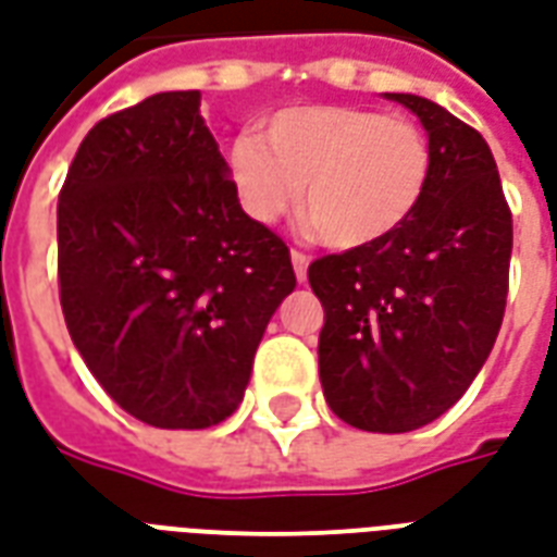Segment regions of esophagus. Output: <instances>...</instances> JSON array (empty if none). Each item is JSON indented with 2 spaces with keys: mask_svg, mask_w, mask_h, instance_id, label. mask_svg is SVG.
I'll return each instance as SVG.
<instances>
[{
  "mask_svg": "<svg viewBox=\"0 0 557 557\" xmlns=\"http://www.w3.org/2000/svg\"><path fill=\"white\" fill-rule=\"evenodd\" d=\"M292 265H295V277H298V283H307L310 257H307V253H300V250H292Z\"/></svg>",
  "mask_w": 557,
  "mask_h": 557,
  "instance_id": "34e87169",
  "label": "esophagus"
}]
</instances>
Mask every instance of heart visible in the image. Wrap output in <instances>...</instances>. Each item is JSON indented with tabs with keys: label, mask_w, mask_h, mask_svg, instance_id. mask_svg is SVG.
Here are the masks:
<instances>
[{
	"label": "heart",
	"mask_w": 557,
	"mask_h": 557,
	"mask_svg": "<svg viewBox=\"0 0 557 557\" xmlns=\"http://www.w3.org/2000/svg\"><path fill=\"white\" fill-rule=\"evenodd\" d=\"M230 183L247 215L274 224L300 197L321 245L360 250L395 236L431 183V144L407 117L351 106L277 111L242 132L226 152Z\"/></svg>",
	"instance_id": "obj_1"
}]
</instances>
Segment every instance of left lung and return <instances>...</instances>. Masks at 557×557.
I'll return each instance as SVG.
<instances>
[{
  "label": "left lung",
  "instance_id": "left-lung-1",
  "mask_svg": "<svg viewBox=\"0 0 557 557\" xmlns=\"http://www.w3.org/2000/svg\"><path fill=\"white\" fill-rule=\"evenodd\" d=\"M425 126L431 183L395 236L315 259L319 374L342 422L405 434L467 393L508 298L513 224L496 159L472 126L416 94H383Z\"/></svg>",
  "mask_w": 557,
  "mask_h": 557
}]
</instances>
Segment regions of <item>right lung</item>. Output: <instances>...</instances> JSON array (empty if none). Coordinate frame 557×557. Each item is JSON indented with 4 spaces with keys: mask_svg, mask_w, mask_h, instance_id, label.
<instances>
[{
    "mask_svg": "<svg viewBox=\"0 0 557 557\" xmlns=\"http://www.w3.org/2000/svg\"><path fill=\"white\" fill-rule=\"evenodd\" d=\"M59 283L70 339L126 413L171 431L236 413L295 271L238 203L200 90L85 135L59 195Z\"/></svg>",
    "mask_w": 557,
    "mask_h": 557,
    "instance_id": "obj_1",
    "label": "right lung"
}]
</instances>
